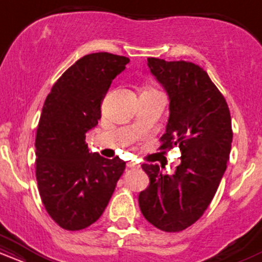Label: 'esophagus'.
Returning <instances> with one entry per match:
<instances>
[{
  "mask_svg": "<svg viewBox=\"0 0 262 262\" xmlns=\"http://www.w3.org/2000/svg\"><path fill=\"white\" fill-rule=\"evenodd\" d=\"M128 167H130V169H139L140 165L135 164V162H128Z\"/></svg>",
  "mask_w": 262,
  "mask_h": 262,
  "instance_id": "esophagus-1",
  "label": "esophagus"
}]
</instances>
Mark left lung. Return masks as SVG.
I'll list each match as a JSON object with an SVG mask.
<instances>
[{
  "label": "left lung",
  "mask_w": 262,
  "mask_h": 262,
  "mask_svg": "<svg viewBox=\"0 0 262 262\" xmlns=\"http://www.w3.org/2000/svg\"><path fill=\"white\" fill-rule=\"evenodd\" d=\"M150 73L169 96V119L161 149L179 146L181 162L172 175L143 164L148 188L139 207L149 223L181 231L203 215L221 183L233 141L225 98L202 68L192 62L149 58Z\"/></svg>",
  "instance_id": "left-lung-1"
}]
</instances>
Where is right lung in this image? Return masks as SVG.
Segmentation results:
<instances>
[{"mask_svg": "<svg viewBox=\"0 0 262 262\" xmlns=\"http://www.w3.org/2000/svg\"><path fill=\"white\" fill-rule=\"evenodd\" d=\"M129 59L93 53L77 60L54 83L35 138V175L41 201L66 230L90 227L106 209L125 162L90 152L86 134L98 124L101 104Z\"/></svg>", "mask_w": 262, "mask_h": 262, "instance_id": "obj_1", "label": "right lung"}]
</instances>
